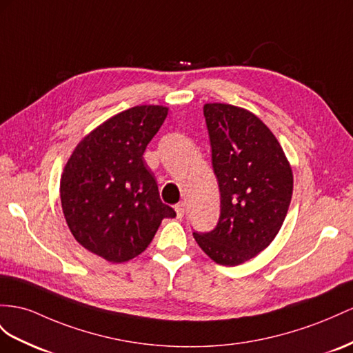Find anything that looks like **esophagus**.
Segmentation results:
<instances>
[{"instance_id":"1","label":"esophagus","mask_w":353,"mask_h":353,"mask_svg":"<svg viewBox=\"0 0 353 353\" xmlns=\"http://www.w3.org/2000/svg\"><path fill=\"white\" fill-rule=\"evenodd\" d=\"M176 213H177V218H183L185 216V212H186V203L185 201H182V203H179V204H176Z\"/></svg>"}]
</instances>
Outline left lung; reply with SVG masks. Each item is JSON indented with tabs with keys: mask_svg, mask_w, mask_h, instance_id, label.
Instances as JSON below:
<instances>
[{
	"mask_svg": "<svg viewBox=\"0 0 353 353\" xmlns=\"http://www.w3.org/2000/svg\"><path fill=\"white\" fill-rule=\"evenodd\" d=\"M221 214L194 239L214 263L240 265L274 240L291 204L294 177L283 149L263 121L231 104H205Z\"/></svg>",
	"mask_w": 353,
	"mask_h": 353,
	"instance_id": "left-lung-1",
	"label": "left lung"
}]
</instances>
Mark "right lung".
<instances>
[{
  "label": "right lung",
  "mask_w": 353,
  "mask_h": 353,
  "mask_svg": "<svg viewBox=\"0 0 353 353\" xmlns=\"http://www.w3.org/2000/svg\"><path fill=\"white\" fill-rule=\"evenodd\" d=\"M167 114V107L137 105L113 116L79 143L62 173L61 203L70 231L110 263L140 255L162 219L176 218L143 159Z\"/></svg>",
  "instance_id": "right-lung-1"
}]
</instances>
